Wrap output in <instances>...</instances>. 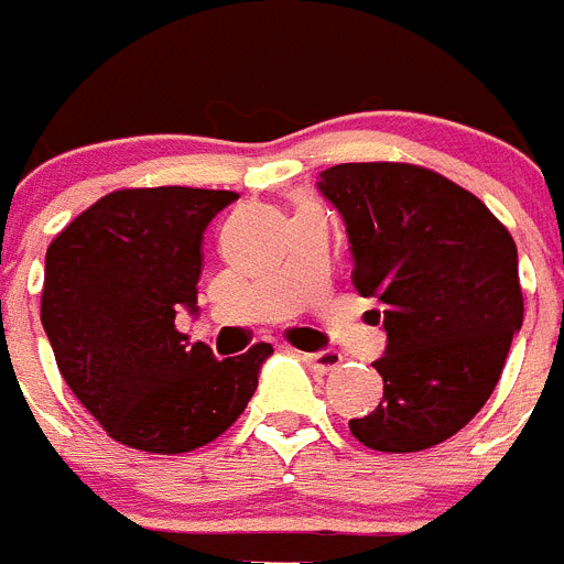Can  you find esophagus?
I'll return each instance as SVG.
<instances>
[{"mask_svg": "<svg viewBox=\"0 0 564 564\" xmlns=\"http://www.w3.org/2000/svg\"><path fill=\"white\" fill-rule=\"evenodd\" d=\"M305 364L307 367H313L316 372H336L338 367H341V356H338L336 350H322V352H305Z\"/></svg>", "mask_w": 564, "mask_h": 564, "instance_id": "1", "label": "esophagus"}]
</instances>
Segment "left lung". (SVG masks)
<instances>
[{"label": "left lung", "mask_w": 564, "mask_h": 564, "mask_svg": "<svg viewBox=\"0 0 564 564\" xmlns=\"http://www.w3.org/2000/svg\"><path fill=\"white\" fill-rule=\"evenodd\" d=\"M316 188L341 214L352 282L381 302L383 398L350 432L421 452L463 430L500 381L522 327L517 246L475 194L410 163H338Z\"/></svg>", "instance_id": "obj_1"}]
</instances>
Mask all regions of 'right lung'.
Here are the masks:
<instances>
[{"label": "right lung", "instance_id": "obj_1", "mask_svg": "<svg viewBox=\"0 0 564 564\" xmlns=\"http://www.w3.org/2000/svg\"><path fill=\"white\" fill-rule=\"evenodd\" d=\"M237 192L121 188L47 248L42 325L73 395L109 437L154 455L206 446L242 415L273 352L217 361L174 316H197L203 234Z\"/></svg>", "mask_w": 564, "mask_h": 564}]
</instances>
